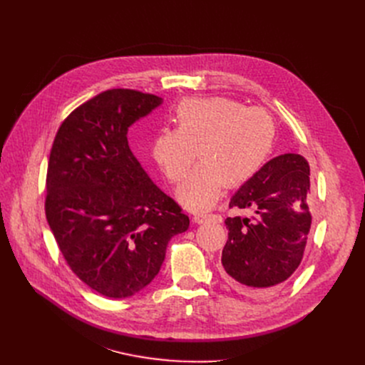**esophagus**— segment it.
Returning a JSON list of instances; mask_svg holds the SVG:
<instances>
[{
    "label": "esophagus",
    "instance_id": "esophagus-1",
    "mask_svg": "<svg viewBox=\"0 0 365 365\" xmlns=\"http://www.w3.org/2000/svg\"><path fill=\"white\" fill-rule=\"evenodd\" d=\"M210 220H213V222H222V217L217 216V215H204V213L194 216V222L198 223V225L207 223V222H210Z\"/></svg>",
    "mask_w": 365,
    "mask_h": 365
}]
</instances>
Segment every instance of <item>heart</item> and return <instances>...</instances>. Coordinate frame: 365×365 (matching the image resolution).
I'll return each mask as SVG.
<instances>
[{"label": "heart", "instance_id": "1", "mask_svg": "<svg viewBox=\"0 0 365 365\" xmlns=\"http://www.w3.org/2000/svg\"><path fill=\"white\" fill-rule=\"evenodd\" d=\"M176 128L160 130L152 155L171 183H180V201L195 212L212 208L225 187H240L256 176L272 149L275 124L262 108L227 98L185 99L175 112Z\"/></svg>", "mask_w": 365, "mask_h": 365}]
</instances>
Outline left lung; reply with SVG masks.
<instances>
[{"label":"left lung","instance_id":"8db88e82","mask_svg":"<svg viewBox=\"0 0 365 365\" xmlns=\"http://www.w3.org/2000/svg\"><path fill=\"white\" fill-rule=\"evenodd\" d=\"M229 208L252 210L253 216L225 220L223 278L241 294L269 296L303 259L312 222L308 161L297 153H284L266 163L238 189Z\"/></svg>","mask_w":365,"mask_h":365}]
</instances>
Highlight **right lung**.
<instances>
[{"label":"right lung","instance_id":"add662e5","mask_svg":"<svg viewBox=\"0 0 365 365\" xmlns=\"http://www.w3.org/2000/svg\"><path fill=\"white\" fill-rule=\"evenodd\" d=\"M161 102L106 90L68 115L50 150L47 222L71 271L106 297L140 292L160 272L168 241L189 227L127 142L128 127Z\"/></svg>","mask_w":365,"mask_h":365}]
</instances>
